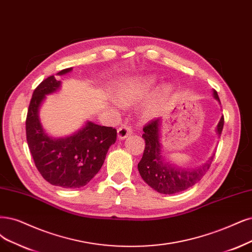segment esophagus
Listing matches in <instances>:
<instances>
[{
  "label": "esophagus",
  "instance_id": "34e87169",
  "mask_svg": "<svg viewBox=\"0 0 252 252\" xmlns=\"http://www.w3.org/2000/svg\"><path fill=\"white\" fill-rule=\"evenodd\" d=\"M132 133H133V129H132L131 126H121L117 131V137H118V139H120V140H121V139H125L128 136H131Z\"/></svg>",
  "mask_w": 252,
  "mask_h": 252
}]
</instances>
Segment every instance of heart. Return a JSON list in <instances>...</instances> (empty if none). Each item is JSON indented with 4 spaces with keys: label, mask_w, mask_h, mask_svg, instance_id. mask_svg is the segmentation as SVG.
Returning a JSON list of instances; mask_svg holds the SVG:
<instances>
[{
    "label": "heart",
    "mask_w": 252,
    "mask_h": 252,
    "mask_svg": "<svg viewBox=\"0 0 252 252\" xmlns=\"http://www.w3.org/2000/svg\"><path fill=\"white\" fill-rule=\"evenodd\" d=\"M157 84V81L153 77H144L132 79L121 85L119 89V97L125 102H135L144 98L153 91ZM171 91L170 86H163L157 91L152 99L147 102L143 114L146 117H151L157 113L158 109L162 102L169 95Z\"/></svg>",
    "instance_id": "1"
}]
</instances>
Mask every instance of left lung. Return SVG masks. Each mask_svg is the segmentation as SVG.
Here are the masks:
<instances>
[{
  "label": "left lung",
  "instance_id": "1",
  "mask_svg": "<svg viewBox=\"0 0 252 252\" xmlns=\"http://www.w3.org/2000/svg\"><path fill=\"white\" fill-rule=\"evenodd\" d=\"M214 97L220 101L216 90H214ZM160 125L161 119L154 118L143 126L142 138L145 140V148L142 159L138 163V170L144 182L157 192L162 194L179 193L191 188L203 178L215 155L206 164L192 171L164 163L161 156ZM224 117L222 116L217 126L219 136L222 133Z\"/></svg>",
  "mask_w": 252,
  "mask_h": 252
}]
</instances>
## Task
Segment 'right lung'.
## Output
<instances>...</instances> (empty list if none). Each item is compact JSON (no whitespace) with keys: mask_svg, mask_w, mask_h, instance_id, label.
<instances>
[{"mask_svg":"<svg viewBox=\"0 0 252 252\" xmlns=\"http://www.w3.org/2000/svg\"><path fill=\"white\" fill-rule=\"evenodd\" d=\"M70 70L63 69L58 74ZM60 84L51 76L35 88L26 119L27 142L36 168L46 182L62 188H81L101 168L109 147L116 141L117 131L88 121L70 137L48 136L39 121L38 110L45 95L55 92Z\"/></svg>","mask_w":252,"mask_h":252,"instance_id":"1","label":"right lung"}]
</instances>
